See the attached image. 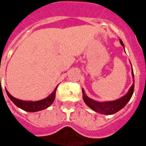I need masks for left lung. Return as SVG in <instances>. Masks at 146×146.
Listing matches in <instances>:
<instances>
[{
  "mask_svg": "<svg viewBox=\"0 0 146 146\" xmlns=\"http://www.w3.org/2000/svg\"><path fill=\"white\" fill-rule=\"evenodd\" d=\"M120 42L121 45L124 48V44L120 39ZM132 73H133V78H134L133 71L132 68ZM134 91V84L131 86L129 88V91L124 96H123L119 99H117L115 101H111V102H96L95 100L92 99L90 98L86 95L84 90L82 89V98L84 100V102L86 104L88 107H89L92 110L94 111H96L98 113L104 114V115H110V114H113L117 113V111L124 108L126 104L128 103L130 98H131Z\"/></svg>",
  "mask_w": 146,
  "mask_h": 146,
  "instance_id": "obj_1",
  "label": "left lung"
}]
</instances>
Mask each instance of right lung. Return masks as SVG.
Masks as SVG:
<instances>
[{
  "instance_id": "obj_1",
  "label": "right lung",
  "mask_w": 146,
  "mask_h": 146,
  "mask_svg": "<svg viewBox=\"0 0 146 146\" xmlns=\"http://www.w3.org/2000/svg\"><path fill=\"white\" fill-rule=\"evenodd\" d=\"M58 86L55 88L52 93L50 96H48L44 99L40 100V101H36V102H32V101H23V100L17 99L16 98L13 97L10 95L8 91L6 89V92L7 94L8 97L10 99L17 105L18 108L23 109L24 111H29V112H36V111H42L44 109L48 108L50 104H52L55 98V95H56V90Z\"/></svg>"
}]
</instances>
